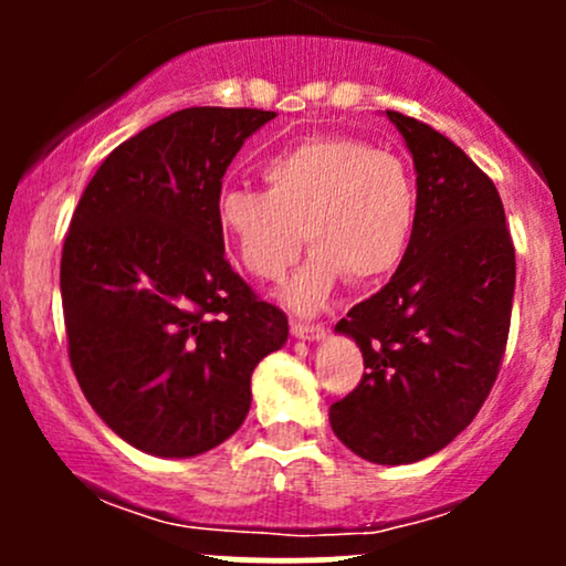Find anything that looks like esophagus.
<instances>
[{
    "label": "esophagus",
    "instance_id": "34e87169",
    "mask_svg": "<svg viewBox=\"0 0 566 566\" xmlns=\"http://www.w3.org/2000/svg\"><path fill=\"white\" fill-rule=\"evenodd\" d=\"M292 335L301 337V340H322L327 335L324 324H308V322H292Z\"/></svg>",
    "mask_w": 566,
    "mask_h": 566
}]
</instances>
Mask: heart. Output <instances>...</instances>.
Returning <instances> with one entry per match:
<instances>
[{"instance_id":"b5f03b06","label":"heart","mask_w":566,"mask_h":566,"mask_svg":"<svg viewBox=\"0 0 566 566\" xmlns=\"http://www.w3.org/2000/svg\"><path fill=\"white\" fill-rule=\"evenodd\" d=\"M265 191L226 186L216 220L233 258L258 282H276L301 255H314L287 287V301L314 311L343 279L378 282L405 258L418 218V191L405 161L348 135H316L263 161Z\"/></svg>"}]
</instances>
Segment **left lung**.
<instances>
[{"label":"left lung","mask_w":566,"mask_h":566,"mask_svg":"<svg viewBox=\"0 0 566 566\" xmlns=\"http://www.w3.org/2000/svg\"><path fill=\"white\" fill-rule=\"evenodd\" d=\"M386 114L412 151L418 218L391 282L337 322L367 373L329 423L359 458L401 465L450 444L495 386L516 250L490 175L426 122Z\"/></svg>","instance_id":"left-lung-1"}]
</instances>
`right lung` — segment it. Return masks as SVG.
Returning a JSON list of instances; mask_svg holds the SVG:
<instances>
[{
  "label": "right lung",
  "instance_id": "1",
  "mask_svg": "<svg viewBox=\"0 0 566 566\" xmlns=\"http://www.w3.org/2000/svg\"><path fill=\"white\" fill-rule=\"evenodd\" d=\"M263 108L193 106L116 146L84 188L61 258L69 359L103 423L191 458L250 412L252 369L287 316L223 255L216 199Z\"/></svg>",
  "mask_w": 566,
  "mask_h": 566
}]
</instances>
